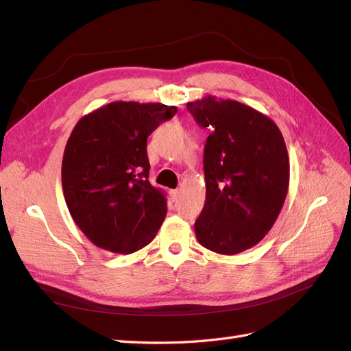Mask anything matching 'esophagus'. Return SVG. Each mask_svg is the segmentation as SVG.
<instances>
[{"mask_svg":"<svg viewBox=\"0 0 351 351\" xmlns=\"http://www.w3.org/2000/svg\"><path fill=\"white\" fill-rule=\"evenodd\" d=\"M169 196H171V199H173V202H177V199H178V196H180V190H171V192H169Z\"/></svg>","mask_w":351,"mask_h":351,"instance_id":"1","label":"esophagus"}]
</instances>
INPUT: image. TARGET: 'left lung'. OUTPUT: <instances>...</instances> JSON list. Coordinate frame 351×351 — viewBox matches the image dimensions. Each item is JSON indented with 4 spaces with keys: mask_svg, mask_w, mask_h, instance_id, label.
I'll return each instance as SVG.
<instances>
[{
    "mask_svg": "<svg viewBox=\"0 0 351 351\" xmlns=\"http://www.w3.org/2000/svg\"><path fill=\"white\" fill-rule=\"evenodd\" d=\"M187 110L210 130L196 239L215 253L237 254L256 246L282 209L290 183L284 137L268 115L232 99L206 95Z\"/></svg>",
    "mask_w": 351,
    "mask_h": 351,
    "instance_id": "8db88e82",
    "label": "left lung"
}]
</instances>
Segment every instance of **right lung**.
<instances>
[{
    "instance_id": "obj_1",
    "label": "right lung",
    "mask_w": 351,
    "mask_h": 351,
    "mask_svg": "<svg viewBox=\"0 0 351 351\" xmlns=\"http://www.w3.org/2000/svg\"><path fill=\"white\" fill-rule=\"evenodd\" d=\"M174 105L115 101L74 125L61 165L70 215L95 246L129 254L147 246L167 215V197L149 177L146 141L173 119Z\"/></svg>"
}]
</instances>
